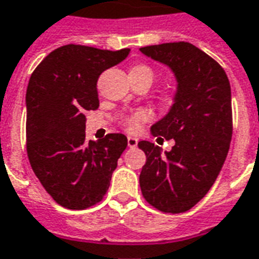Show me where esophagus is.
Returning a JSON list of instances; mask_svg holds the SVG:
<instances>
[{"label": "esophagus", "instance_id": "obj_1", "mask_svg": "<svg viewBox=\"0 0 259 259\" xmlns=\"http://www.w3.org/2000/svg\"><path fill=\"white\" fill-rule=\"evenodd\" d=\"M137 144H139V140L136 139V137H132V136L127 137V145H129L130 148H135V147H137Z\"/></svg>", "mask_w": 259, "mask_h": 259}]
</instances>
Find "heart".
Returning <instances> with one entry per match:
<instances>
[{"label":"heart","instance_id":"obj_1","mask_svg":"<svg viewBox=\"0 0 259 259\" xmlns=\"http://www.w3.org/2000/svg\"><path fill=\"white\" fill-rule=\"evenodd\" d=\"M132 71H141V72H145L148 74L151 78H152V71L151 68L145 66H137L135 68H132ZM149 119V114L147 111H137L135 114H132L129 118H126L124 120V127L129 130V132H137L141 127V124L144 123L145 120Z\"/></svg>","mask_w":259,"mask_h":259}]
</instances>
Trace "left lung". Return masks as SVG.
I'll list each match as a JSON object with an SVG mask.
<instances>
[{
  "label": "left lung",
  "instance_id": "1",
  "mask_svg": "<svg viewBox=\"0 0 259 259\" xmlns=\"http://www.w3.org/2000/svg\"><path fill=\"white\" fill-rule=\"evenodd\" d=\"M145 56L173 71L177 91L168 112L151 126L155 137L173 139L171 151L140 141L147 162L140 188L163 212L192 208L215 183L232 139L231 85L217 61L189 42L140 48Z\"/></svg>",
  "mask_w": 259,
  "mask_h": 259
}]
</instances>
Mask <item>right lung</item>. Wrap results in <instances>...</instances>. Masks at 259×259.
<instances>
[{"mask_svg": "<svg viewBox=\"0 0 259 259\" xmlns=\"http://www.w3.org/2000/svg\"><path fill=\"white\" fill-rule=\"evenodd\" d=\"M130 49L103 51L64 45L51 52L30 76L26 93L27 155L53 200L70 210L99 203L110 187L126 136L86 141V111L99 108L97 79Z\"/></svg>", "mask_w": 259, "mask_h": 259, "instance_id": "add662e5", "label": "right lung"}]
</instances>
